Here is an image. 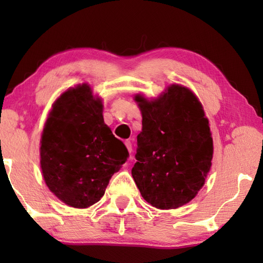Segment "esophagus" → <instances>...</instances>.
Listing matches in <instances>:
<instances>
[{
    "label": "esophagus",
    "mask_w": 263,
    "mask_h": 263,
    "mask_svg": "<svg viewBox=\"0 0 263 263\" xmlns=\"http://www.w3.org/2000/svg\"><path fill=\"white\" fill-rule=\"evenodd\" d=\"M125 145H126L128 152L132 153V142H131L130 140H126V141H125Z\"/></svg>",
    "instance_id": "1"
}]
</instances>
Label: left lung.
Returning a JSON list of instances; mask_svg holds the SVG:
<instances>
[{
	"label": "left lung",
	"instance_id": "left-lung-1",
	"mask_svg": "<svg viewBox=\"0 0 263 263\" xmlns=\"http://www.w3.org/2000/svg\"><path fill=\"white\" fill-rule=\"evenodd\" d=\"M142 114L132 176L151 205L176 209L205 182L213 153L209 121L188 88L173 84L157 101L136 96Z\"/></svg>",
	"mask_w": 263,
	"mask_h": 263
}]
</instances>
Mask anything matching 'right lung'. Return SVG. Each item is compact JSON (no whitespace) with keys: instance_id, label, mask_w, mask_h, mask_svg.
<instances>
[{"instance_id":"obj_1","label":"right lung","mask_w":263,"mask_h":263,"mask_svg":"<svg viewBox=\"0 0 263 263\" xmlns=\"http://www.w3.org/2000/svg\"><path fill=\"white\" fill-rule=\"evenodd\" d=\"M101 101L82 84L53 105L42 136L41 164L46 184L62 202L88 208L99 202L128 152L102 115Z\"/></svg>"}]
</instances>
